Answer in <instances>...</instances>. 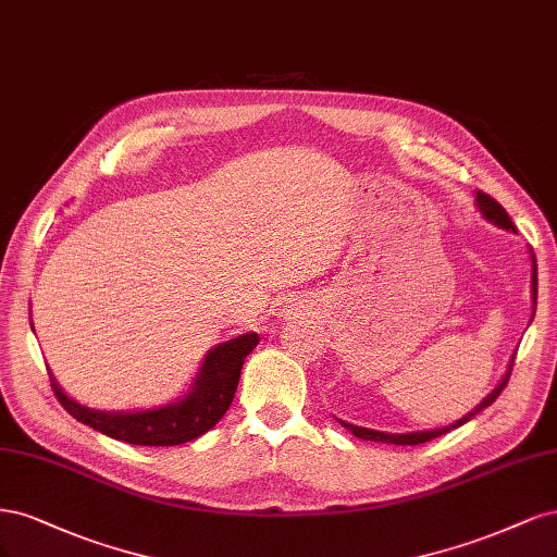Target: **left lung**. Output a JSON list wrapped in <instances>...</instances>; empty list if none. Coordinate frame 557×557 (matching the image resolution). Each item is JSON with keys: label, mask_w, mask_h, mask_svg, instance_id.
<instances>
[{"label": "left lung", "mask_w": 557, "mask_h": 557, "mask_svg": "<svg viewBox=\"0 0 557 557\" xmlns=\"http://www.w3.org/2000/svg\"><path fill=\"white\" fill-rule=\"evenodd\" d=\"M476 208L481 210V214L483 218H486L488 222H493V224H497V226H502V228H509V231H516V226H513V222H511V218L507 214V210L502 208L495 199H491L488 194H483V191H476ZM530 259H532V280H530V292H532V317H534V310H536V259H534V252L530 249ZM511 368H513V358H511V363H509V370H507V374H505V380H502L486 398H483L470 414H465L462 419H458L456 423H448V425H444V428H435V430H421V433H380V430H370V428H361V425H351V423H345V421H339L343 423L347 430H351V433L356 435V437H361V440H370V442H384V444H398V446H411V444H423V442H430V440H435V437H440V435H444V433H448V430H454V428H460L462 423H468L470 419H474L479 411H483L486 407H491L495 400H497V396L502 391H505V386H507V382H509V376H511Z\"/></svg>", "instance_id": "1"}]
</instances>
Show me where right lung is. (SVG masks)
Instances as JSON below:
<instances>
[{"mask_svg": "<svg viewBox=\"0 0 557 557\" xmlns=\"http://www.w3.org/2000/svg\"><path fill=\"white\" fill-rule=\"evenodd\" d=\"M257 345L259 335L245 333L210 349L187 396L157 409L99 411L71 400L52 374L50 386L71 417L103 435L138 446H175L201 437L226 414L245 358Z\"/></svg>", "mask_w": 557, "mask_h": 557, "instance_id": "obj_1", "label": "right lung"}]
</instances>
